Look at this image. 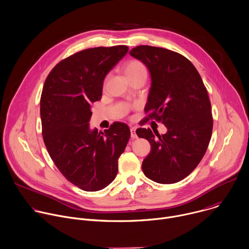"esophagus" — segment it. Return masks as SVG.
I'll return each instance as SVG.
<instances>
[{"mask_svg": "<svg viewBox=\"0 0 249 249\" xmlns=\"http://www.w3.org/2000/svg\"><path fill=\"white\" fill-rule=\"evenodd\" d=\"M130 132H131V138L133 139H137V134H136V129L134 127H132L130 129Z\"/></svg>", "mask_w": 249, "mask_h": 249, "instance_id": "1", "label": "esophagus"}]
</instances>
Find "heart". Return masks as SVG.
I'll use <instances>...</instances> for the list:
<instances>
[{
	"label": "heart",
	"instance_id": "1",
	"mask_svg": "<svg viewBox=\"0 0 249 249\" xmlns=\"http://www.w3.org/2000/svg\"><path fill=\"white\" fill-rule=\"evenodd\" d=\"M123 71H124V75L126 77V79L129 77H132L134 75H137V74H140L142 72H146L144 65L140 60H137V59L128 61L124 65Z\"/></svg>",
	"mask_w": 249,
	"mask_h": 249
}]
</instances>
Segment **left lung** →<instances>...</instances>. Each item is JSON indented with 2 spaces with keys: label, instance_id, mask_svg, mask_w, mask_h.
<instances>
[{
  "label": "left lung",
  "instance_id": "obj_1",
  "mask_svg": "<svg viewBox=\"0 0 249 249\" xmlns=\"http://www.w3.org/2000/svg\"><path fill=\"white\" fill-rule=\"evenodd\" d=\"M130 54L150 73L144 120L154 119L167 128L163 135H154L149 128L136 131L151 146L142 161V172L159 184L180 182L196 169L211 139L213 119L207 90L194 64L176 52L138 46Z\"/></svg>",
  "mask_w": 249,
  "mask_h": 249
}]
</instances>
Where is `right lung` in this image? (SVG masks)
I'll return each instance as SVG.
<instances>
[{
	"mask_svg": "<svg viewBox=\"0 0 249 249\" xmlns=\"http://www.w3.org/2000/svg\"><path fill=\"white\" fill-rule=\"evenodd\" d=\"M128 50L123 45L83 50L59 61L45 81L40 101L45 145L61 174L83 191L103 190L115 179L130 139L125 123L105 132L89 124L107 74Z\"/></svg>",
	"mask_w": 249,
	"mask_h": 249,
	"instance_id": "obj_1",
	"label": "right lung"
}]
</instances>
